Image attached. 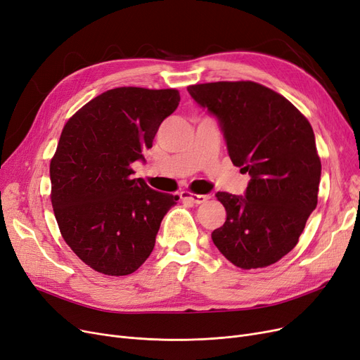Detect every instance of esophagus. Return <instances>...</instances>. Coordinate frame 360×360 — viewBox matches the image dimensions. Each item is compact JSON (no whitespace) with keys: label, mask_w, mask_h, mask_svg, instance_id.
<instances>
[{"label":"esophagus","mask_w":360,"mask_h":360,"mask_svg":"<svg viewBox=\"0 0 360 360\" xmlns=\"http://www.w3.org/2000/svg\"><path fill=\"white\" fill-rule=\"evenodd\" d=\"M181 198H184V200H188V202H191L194 205H202V203H205L207 200L209 195L207 194H193L190 191H182L181 193Z\"/></svg>","instance_id":"esophagus-1"}]
</instances>
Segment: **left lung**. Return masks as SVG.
I'll list each match as a JSON object with an SVG mask.
<instances>
[{"mask_svg": "<svg viewBox=\"0 0 360 360\" xmlns=\"http://www.w3.org/2000/svg\"><path fill=\"white\" fill-rule=\"evenodd\" d=\"M187 90L218 120L233 165L250 176L245 195L217 193L227 219L212 240L237 267H267L297 246L317 205L322 165L313 129L286 98L254 82Z\"/></svg>", "mask_w": 360, "mask_h": 360, "instance_id": "8db88e82", "label": "left lung"}]
</instances>
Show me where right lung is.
I'll return each instance as SVG.
<instances>
[{"label": "right lung", "instance_id": "add662e5", "mask_svg": "<svg viewBox=\"0 0 360 360\" xmlns=\"http://www.w3.org/2000/svg\"><path fill=\"white\" fill-rule=\"evenodd\" d=\"M179 101L175 89L117 87L87 102L62 130L50 162L51 206L63 240L95 271H136L176 205L178 195L133 179L130 165L145 162V150Z\"/></svg>", "mask_w": 360, "mask_h": 360}]
</instances>
